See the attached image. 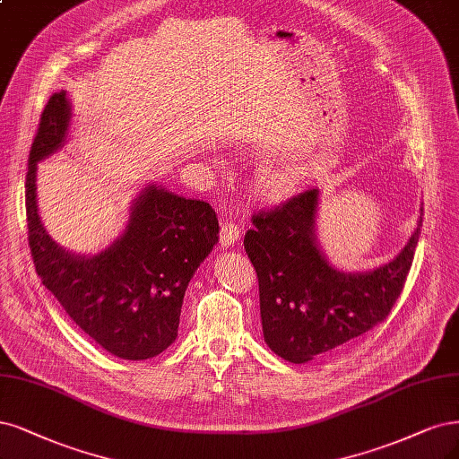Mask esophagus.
I'll use <instances>...</instances> for the list:
<instances>
[{"label": "esophagus", "mask_w": 459, "mask_h": 459, "mask_svg": "<svg viewBox=\"0 0 459 459\" xmlns=\"http://www.w3.org/2000/svg\"><path fill=\"white\" fill-rule=\"evenodd\" d=\"M239 226H237L235 222H226L222 226V230H220V243H222V247H233L235 241L239 239Z\"/></svg>", "instance_id": "esophagus-1"}]
</instances>
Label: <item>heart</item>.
Instances as JSON below:
<instances>
[{
  "mask_svg": "<svg viewBox=\"0 0 459 459\" xmlns=\"http://www.w3.org/2000/svg\"><path fill=\"white\" fill-rule=\"evenodd\" d=\"M299 182V172L294 167L267 169L258 180V187L265 199H282L290 195Z\"/></svg>",
  "mask_w": 459,
  "mask_h": 459,
  "instance_id": "heart-1",
  "label": "heart"
}]
</instances>
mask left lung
Listing matches in <instances>:
<instances>
[{
	"mask_svg": "<svg viewBox=\"0 0 459 459\" xmlns=\"http://www.w3.org/2000/svg\"><path fill=\"white\" fill-rule=\"evenodd\" d=\"M317 211L319 189L313 187L252 216L255 228L245 235L258 275L264 340L294 365L382 323L403 292L420 239L421 216L393 260L370 272H342L319 247Z\"/></svg>",
	"mask_w": 459,
	"mask_h": 459,
	"instance_id": "1",
	"label": "left lung"
}]
</instances>
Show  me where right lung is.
Wrapping results in <instances>:
<instances>
[{
  "label": "right lung",
  "instance_id": "1",
  "mask_svg": "<svg viewBox=\"0 0 459 459\" xmlns=\"http://www.w3.org/2000/svg\"><path fill=\"white\" fill-rule=\"evenodd\" d=\"M72 125L66 91L47 102L26 175L28 243L36 272L72 321L108 353L144 360L177 340L189 281L218 243L209 203L150 182L133 199L127 226L97 255L53 241L38 212V163L65 148Z\"/></svg>",
  "mask_w": 459,
  "mask_h": 459
}]
</instances>
